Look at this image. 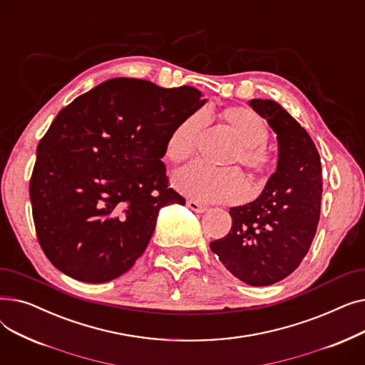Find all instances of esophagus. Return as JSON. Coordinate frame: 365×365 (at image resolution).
Here are the masks:
<instances>
[{
  "instance_id": "obj_1",
  "label": "esophagus",
  "mask_w": 365,
  "mask_h": 365,
  "mask_svg": "<svg viewBox=\"0 0 365 365\" xmlns=\"http://www.w3.org/2000/svg\"><path fill=\"white\" fill-rule=\"evenodd\" d=\"M186 205L190 208V210H194V212H197V213H204V212H207V205H204V204H201V202H198V201H194V200H189L187 202H186Z\"/></svg>"
}]
</instances>
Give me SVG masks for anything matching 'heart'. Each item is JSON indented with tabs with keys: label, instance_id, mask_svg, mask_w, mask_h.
Listing matches in <instances>:
<instances>
[{
	"label": "heart",
	"instance_id": "b5f03b06",
	"mask_svg": "<svg viewBox=\"0 0 365 365\" xmlns=\"http://www.w3.org/2000/svg\"><path fill=\"white\" fill-rule=\"evenodd\" d=\"M223 125L238 140L227 164H241L253 179H259L274 167V153L264 143L269 128L257 112L245 106H231L220 113ZM202 130L200 113L189 115L173 128L165 140V157L171 163H182L194 155ZM173 185L182 194L202 201L231 202L245 194V180L237 168L215 170L200 163L180 168Z\"/></svg>",
	"mask_w": 365,
	"mask_h": 365
}]
</instances>
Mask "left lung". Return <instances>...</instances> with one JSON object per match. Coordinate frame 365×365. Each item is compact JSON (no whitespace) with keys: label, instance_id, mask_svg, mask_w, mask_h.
I'll return each instance as SVG.
<instances>
[{"label":"left lung","instance_id":"1","mask_svg":"<svg viewBox=\"0 0 365 365\" xmlns=\"http://www.w3.org/2000/svg\"><path fill=\"white\" fill-rule=\"evenodd\" d=\"M248 103L277 133V171L259 198L229 210L231 231L210 248L238 279L262 287L289 277L309 252L319 222L322 170L308 131L279 103Z\"/></svg>","mask_w":365,"mask_h":365}]
</instances>
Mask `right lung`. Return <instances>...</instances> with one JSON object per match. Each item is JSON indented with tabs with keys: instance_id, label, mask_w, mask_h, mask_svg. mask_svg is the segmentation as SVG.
<instances>
[{
	"instance_id": "add662e5",
	"label": "right lung",
	"mask_w": 365,
	"mask_h": 365,
	"mask_svg": "<svg viewBox=\"0 0 365 365\" xmlns=\"http://www.w3.org/2000/svg\"><path fill=\"white\" fill-rule=\"evenodd\" d=\"M201 98L189 86L112 78L57 113L29 183L38 242L57 269L106 282L143 255L160 210L185 204L161 158L170 131Z\"/></svg>"
}]
</instances>
